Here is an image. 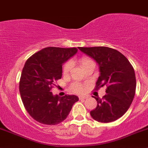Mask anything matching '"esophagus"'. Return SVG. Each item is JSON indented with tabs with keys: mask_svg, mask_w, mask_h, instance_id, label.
<instances>
[{
	"mask_svg": "<svg viewBox=\"0 0 148 148\" xmlns=\"http://www.w3.org/2000/svg\"><path fill=\"white\" fill-rule=\"evenodd\" d=\"M86 97H85V96H80L79 97V99H86Z\"/></svg>",
	"mask_w": 148,
	"mask_h": 148,
	"instance_id": "1",
	"label": "esophagus"
}]
</instances>
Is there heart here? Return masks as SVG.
<instances>
[{
    "mask_svg": "<svg viewBox=\"0 0 148 148\" xmlns=\"http://www.w3.org/2000/svg\"><path fill=\"white\" fill-rule=\"evenodd\" d=\"M79 64L80 65H81L82 68L84 69L86 66H87L88 65L92 64H95V62H94V61L92 60V59L87 57V56H82V57L79 59ZM71 62H66L63 66V74H64V75L68 74L69 72L70 71V70H71ZM70 89H71L73 92H74V93L81 94L82 93L84 90V86L82 84H81L74 82L71 84V85L70 86Z\"/></svg>",
    "mask_w": 148,
    "mask_h": 148,
    "instance_id": "heart-1",
    "label": "heart"
}]
</instances>
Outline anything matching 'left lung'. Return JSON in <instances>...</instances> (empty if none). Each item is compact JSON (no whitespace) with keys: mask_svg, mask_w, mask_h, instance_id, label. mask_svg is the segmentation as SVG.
I'll return each mask as SVG.
<instances>
[{"mask_svg":"<svg viewBox=\"0 0 148 148\" xmlns=\"http://www.w3.org/2000/svg\"><path fill=\"white\" fill-rule=\"evenodd\" d=\"M79 49L99 65L100 76L95 89L107 87V94L102 99L93 97L97 105L90 112L91 116L99 122L115 121L127 111L135 97L136 78L133 67L122 53L112 48L95 46Z\"/></svg>","mask_w":148,"mask_h":148,"instance_id":"obj_1","label":"left lung"}]
</instances>
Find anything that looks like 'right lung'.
I'll return each mask as SVG.
<instances>
[{
  "label": "right lung",
  "instance_id": "obj_1",
  "mask_svg": "<svg viewBox=\"0 0 148 148\" xmlns=\"http://www.w3.org/2000/svg\"><path fill=\"white\" fill-rule=\"evenodd\" d=\"M77 48L46 47L29 57L22 70L19 92L26 111L44 125L63 122L73 104L75 95L53 96L51 92L62 76V64L77 52Z\"/></svg>",
  "mask_w": 148,
  "mask_h": 148
}]
</instances>
